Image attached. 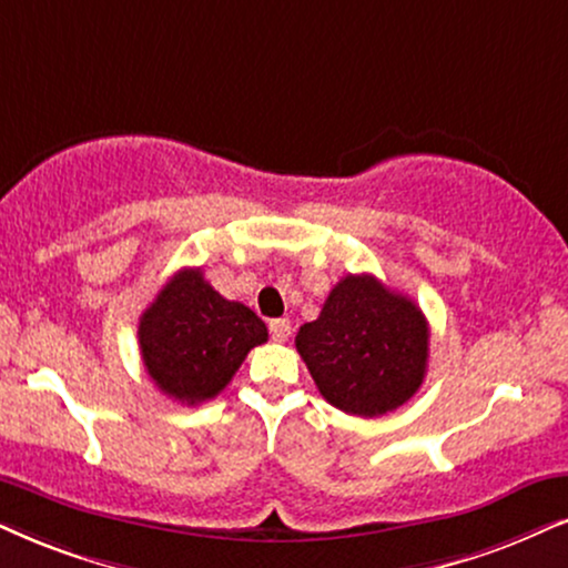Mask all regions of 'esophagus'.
Segmentation results:
<instances>
[{
    "label": "esophagus",
    "instance_id": "1",
    "mask_svg": "<svg viewBox=\"0 0 568 568\" xmlns=\"http://www.w3.org/2000/svg\"><path fill=\"white\" fill-rule=\"evenodd\" d=\"M270 335H272V341H277V343L288 341V337H291V322L288 320H272L270 322Z\"/></svg>",
    "mask_w": 568,
    "mask_h": 568
}]
</instances>
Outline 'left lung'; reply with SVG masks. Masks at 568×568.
<instances>
[{
  "label": "left lung",
  "mask_w": 568,
  "mask_h": 568,
  "mask_svg": "<svg viewBox=\"0 0 568 568\" xmlns=\"http://www.w3.org/2000/svg\"><path fill=\"white\" fill-rule=\"evenodd\" d=\"M296 348L322 398L354 416L396 412L419 390L429 358L422 308L375 275H346Z\"/></svg>",
  "instance_id": "obj_1"
}]
</instances>
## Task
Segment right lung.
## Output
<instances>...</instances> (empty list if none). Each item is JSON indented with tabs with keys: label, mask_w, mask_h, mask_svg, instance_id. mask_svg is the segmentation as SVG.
<instances>
[{
	"label": "right lung",
	"mask_w": 568,
	"mask_h": 568,
	"mask_svg": "<svg viewBox=\"0 0 568 568\" xmlns=\"http://www.w3.org/2000/svg\"><path fill=\"white\" fill-rule=\"evenodd\" d=\"M264 341L267 325L241 301L222 298L201 267L175 272L139 320L149 377L189 406L225 390L248 351Z\"/></svg>",
	"instance_id": "add662e5"
}]
</instances>
